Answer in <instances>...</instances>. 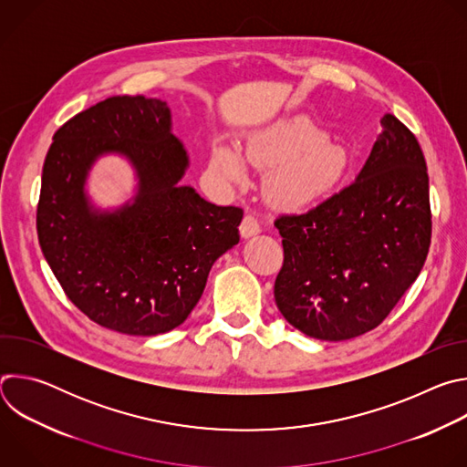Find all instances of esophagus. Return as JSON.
<instances>
[{
    "label": "esophagus",
    "mask_w": 467,
    "mask_h": 467,
    "mask_svg": "<svg viewBox=\"0 0 467 467\" xmlns=\"http://www.w3.org/2000/svg\"><path fill=\"white\" fill-rule=\"evenodd\" d=\"M258 233H260L258 220L254 216H251V214H245L244 220H242V225H240V234L244 238H249V236H254Z\"/></svg>",
    "instance_id": "esophagus-1"
}]
</instances>
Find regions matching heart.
<instances>
[{"mask_svg":"<svg viewBox=\"0 0 467 467\" xmlns=\"http://www.w3.org/2000/svg\"><path fill=\"white\" fill-rule=\"evenodd\" d=\"M244 159L249 164L270 168V190L283 203L301 205L328 190L338 179L344 157L338 146L306 119L274 125L254 135ZM211 173L223 184L244 181V164L238 153L227 146H216L209 162Z\"/></svg>","mask_w":467,"mask_h":467,"instance_id":"heart-1","label":"heart"}]
</instances>
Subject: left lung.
Masks as SVG:
<instances>
[{
    "instance_id": "8db88e82",
    "label": "left lung",
    "mask_w": 467,
    "mask_h": 467,
    "mask_svg": "<svg viewBox=\"0 0 467 467\" xmlns=\"http://www.w3.org/2000/svg\"><path fill=\"white\" fill-rule=\"evenodd\" d=\"M358 177L275 227L285 260L275 303L310 338L340 342L384 321L418 279L432 234L429 175L412 130L393 114Z\"/></svg>"
}]
</instances>
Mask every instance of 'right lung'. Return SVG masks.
<instances>
[{
  "label": "right lung",
  "mask_w": 467,
  "mask_h": 467,
  "mask_svg": "<svg viewBox=\"0 0 467 467\" xmlns=\"http://www.w3.org/2000/svg\"><path fill=\"white\" fill-rule=\"evenodd\" d=\"M128 157L140 177L130 204L96 212L84 193L91 164ZM188 168L162 99L114 96L76 114L53 137L42 168L36 233L68 299L98 325L130 337L179 327L213 264L238 244L240 207H218L181 186Z\"/></svg>",
  "instance_id": "add662e5"
}]
</instances>
